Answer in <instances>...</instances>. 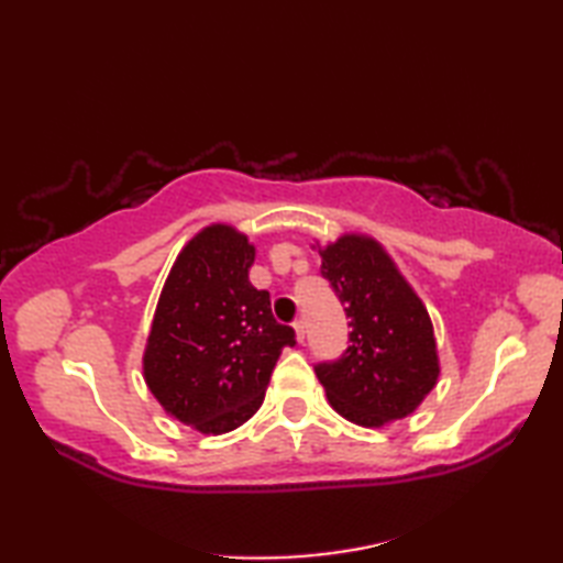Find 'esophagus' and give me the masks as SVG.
<instances>
[{
	"instance_id": "esophagus-1",
	"label": "esophagus",
	"mask_w": 563,
	"mask_h": 563,
	"mask_svg": "<svg viewBox=\"0 0 563 563\" xmlns=\"http://www.w3.org/2000/svg\"><path fill=\"white\" fill-rule=\"evenodd\" d=\"M295 339H297V343H305V339H307V327L302 319L295 321Z\"/></svg>"
}]
</instances>
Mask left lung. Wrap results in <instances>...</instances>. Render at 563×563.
I'll return each mask as SVG.
<instances>
[{
  "label": "left lung",
  "instance_id": "8db88e82",
  "mask_svg": "<svg viewBox=\"0 0 563 563\" xmlns=\"http://www.w3.org/2000/svg\"><path fill=\"white\" fill-rule=\"evenodd\" d=\"M321 275L336 290L351 345L317 377L333 411L363 428L411 416L438 385L440 357L428 309L377 239L345 232L321 246Z\"/></svg>",
  "mask_w": 563,
  "mask_h": 563
}]
</instances>
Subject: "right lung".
Here are the masks:
<instances>
[{
  "label": "right lung",
  "mask_w": 563,
  "mask_h": 563,
  "mask_svg": "<svg viewBox=\"0 0 563 563\" xmlns=\"http://www.w3.org/2000/svg\"><path fill=\"white\" fill-rule=\"evenodd\" d=\"M256 246L214 222L176 256L154 309L142 375L154 399L198 433L246 423L266 397L271 373L295 331L273 319L271 295L249 268Z\"/></svg>",
  "instance_id": "1"
}]
</instances>
